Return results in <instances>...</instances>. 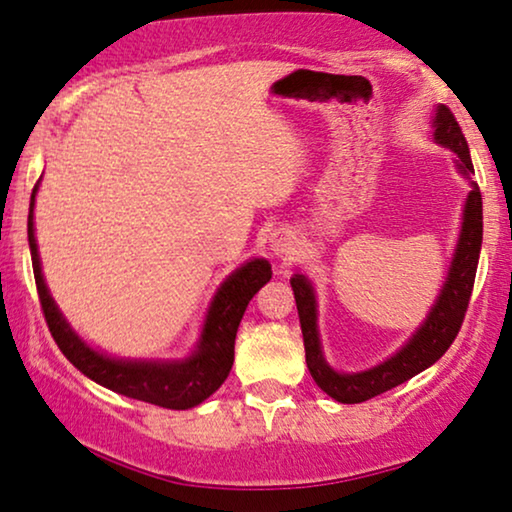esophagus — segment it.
<instances>
[{
  "instance_id": "1",
  "label": "esophagus",
  "mask_w": 512,
  "mask_h": 512,
  "mask_svg": "<svg viewBox=\"0 0 512 512\" xmlns=\"http://www.w3.org/2000/svg\"><path fill=\"white\" fill-rule=\"evenodd\" d=\"M269 246H271V250L276 255H280V257H287V255H292V250H294V241H292V234L290 232H285V229H278V232H273L271 234V239H269Z\"/></svg>"
}]
</instances>
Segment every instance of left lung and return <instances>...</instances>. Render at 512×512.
<instances>
[{"instance_id": "1", "label": "left lung", "mask_w": 512, "mask_h": 512, "mask_svg": "<svg viewBox=\"0 0 512 512\" xmlns=\"http://www.w3.org/2000/svg\"><path fill=\"white\" fill-rule=\"evenodd\" d=\"M434 139L448 146L457 155V167L462 174H473V162L469 155V143H466L462 127L448 106H438L434 120ZM482 246V197L480 187L471 183L469 199L464 206L462 234H459L457 253L452 259L448 280H445L441 297L436 299L424 325L415 331V336L403 345L397 355L387 362L373 366L362 373H336L325 362L320 350L318 325H315V294L311 283L304 276H294L292 290L297 301L301 334H304L306 364L308 371L322 392L341 403H362L392 387L406 383L408 378L429 369L436 359L445 355L455 341L459 329H462L466 308L475 283V269H478V257Z\"/></svg>"}]
</instances>
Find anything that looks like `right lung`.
I'll return each instance as SVG.
<instances>
[{
    "label": "right lung",
    "mask_w": 512,
    "mask_h": 512,
    "mask_svg": "<svg viewBox=\"0 0 512 512\" xmlns=\"http://www.w3.org/2000/svg\"><path fill=\"white\" fill-rule=\"evenodd\" d=\"M37 187L39 183L32 190L27 239H30L32 269L34 280H37L43 318H46V325L62 355L95 383L109 387L118 394H125L129 399L155 403V406L171 410H185L199 406L201 401L211 397L232 371L236 329H239V322L246 313L250 299L259 292V287L271 280L269 262L266 259H253V262L243 264L241 269H236L225 280V285L215 294L211 311H208L197 352L187 357L185 362H125V359H111L88 348L71 331L67 320L57 311L53 297L48 294L46 283H43L32 220Z\"/></svg>",
    "instance_id": "obj_1"
}]
</instances>
